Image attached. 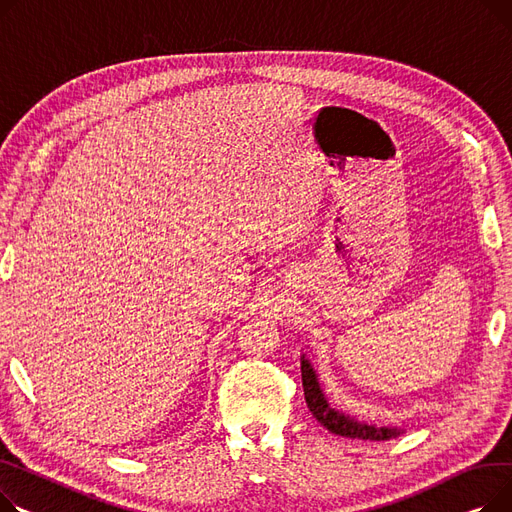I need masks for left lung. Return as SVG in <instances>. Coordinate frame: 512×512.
I'll return each mask as SVG.
<instances>
[{
	"label": "left lung",
	"instance_id": "left-lung-1",
	"mask_svg": "<svg viewBox=\"0 0 512 512\" xmlns=\"http://www.w3.org/2000/svg\"><path fill=\"white\" fill-rule=\"evenodd\" d=\"M302 384H304L308 409L328 432H333L337 436L357 438V440H390L403 434L401 428H386V426L357 422L355 417L345 415L330 405L322 393L318 376L310 364V359H306V355H302Z\"/></svg>",
	"mask_w": 512,
	"mask_h": 512
}]
</instances>
